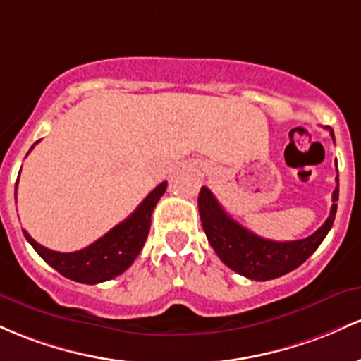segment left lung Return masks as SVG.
<instances>
[{"mask_svg":"<svg viewBox=\"0 0 361 361\" xmlns=\"http://www.w3.org/2000/svg\"><path fill=\"white\" fill-rule=\"evenodd\" d=\"M329 131L331 137L334 140L333 129L329 128ZM338 197L339 179L336 176V189L333 192L329 218L310 237L291 242L268 240L238 225L233 218L226 214L208 188H201L197 206H200L202 230L218 257L242 276L256 279V281H268V279L279 278L297 269L315 252L334 224Z\"/></svg>","mask_w":361,"mask_h":361,"instance_id":"left-lung-1","label":"left lung"}]
</instances>
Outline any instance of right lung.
<instances>
[{"mask_svg":"<svg viewBox=\"0 0 361 361\" xmlns=\"http://www.w3.org/2000/svg\"><path fill=\"white\" fill-rule=\"evenodd\" d=\"M165 191H167V180L157 185L126 220L109 230L99 240L76 252H56L37 244L25 230L23 235L35 252L63 276L85 285H97L119 276L133 264L148 237L153 208Z\"/></svg>","mask_w":361,"mask_h":361,"instance_id":"1","label":"right lung"}]
</instances>
